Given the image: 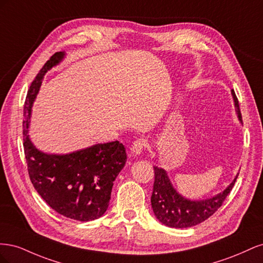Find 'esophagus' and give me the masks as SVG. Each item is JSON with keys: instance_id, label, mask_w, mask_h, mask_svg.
<instances>
[{"instance_id": "34e87169", "label": "esophagus", "mask_w": 263, "mask_h": 263, "mask_svg": "<svg viewBox=\"0 0 263 263\" xmlns=\"http://www.w3.org/2000/svg\"><path fill=\"white\" fill-rule=\"evenodd\" d=\"M146 146H147V140L144 138H138L133 142L132 147L129 148V153L132 156H135V157L139 156L142 153V150L146 148Z\"/></svg>"}]
</instances>
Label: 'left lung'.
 <instances>
[{
    "mask_svg": "<svg viewBox=\"0 0 263 263\" xmlns=\"http://www.w3.org/2000/svg\"><path fill=\"white\" fill-rule=\"evenodd\" d=\"M232 94L238 117L241 121L239 102H238L234 90L232 91ZM154 170L155 182L153 195H151V206H153L156 217L162 224L174 228L192 227L201 224L202 221L211 217L224 203L238 178L237 176L224 192L215 195L214 197L203 201H191L181 196L173 189L168 176H166V172L163 169L154 166Z\"/></svg>",
    "mask_w": 263,
    "mask_h": 263,
    "instance_id": "obj_1",
    "label": "left lung"
}]
</instances>
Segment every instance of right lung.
I'll return each mask as SVG.
<instances>
[{
	"mask_svg": "<svg viewBox=\"0 0 263 263\" xmlns=\"http://www.w3.org/2000/svg\"><path fill=\"white\" fill-rule=\"evenodd\" d=\"M63 55V51L53 53L29 86L24 104V153L29 179L44 201L62 216L89 221L101 217L108 208L113 182L127 160L124 145L116 140L69 155H47L35 148L27 135L43 78Z\"/></svg>",
	"mask_w": 263,
	"mask_h": 263,
	"instance_id": "1",
	"label": "right lung"
}]
</instances>
